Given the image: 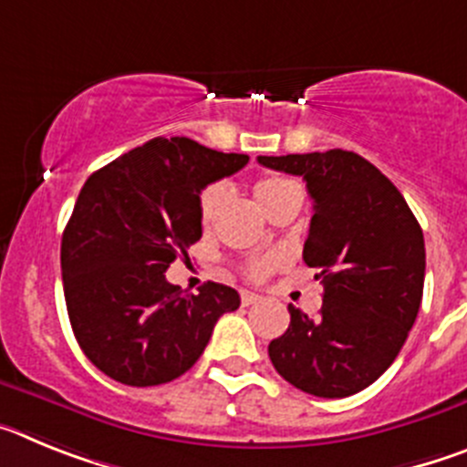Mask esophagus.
Instances as JSON below:
<instances>
[{
	"instance_id": "esophagus-1",
	"label": "esophagus",
	"mask_w": 467,
	"mask_h": 467,
	"mask_svg": "<svg viewBox=\"0 0 467 467\" xmlns=\"http://www.w3.org/2000/svg\"><path fill=\"white\" fill-rule=\"evenodd\" d=\"M262 296L254 295V292H241V304L243 306H253V304H259Z\"/></svg>"
}]
</instances>
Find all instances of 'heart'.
<instances>
[{
    "mask_svg": "<svg viewBox=\"0 0 467 467\" xmlns=\"http://www.w3.org/2000/svg\"><path fill=\"white\" fill-rule=\"evenodd\" d=\"M290 189H295V184L290 180H285V177H274V175H266V177H259L257 182H254L253 192L254 198L259 201L266 213L278 203V198H283V193H287ZM224 184L214 182L208 184V187L201 192L198 196V217H201V224H210L217 213V208L222 205L224 201ZM278 266V257H257L253 262H247V275L254 280H262L271 274V271Z\"/></svg>",
    "mask_w": 467,
    "mask_h": 467,
    "instance_id": "obj_1",
    "label": "heart"
}]
</instances>
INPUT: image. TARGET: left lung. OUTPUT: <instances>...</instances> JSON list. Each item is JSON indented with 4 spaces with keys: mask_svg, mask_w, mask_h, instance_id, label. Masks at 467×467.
I'll return each instance as SVG.
<instances>
[{
    "mask_svg": "<svg viewBox=\"0 0 467 467\" xmlns=\"http://www.w3.org/2000/svg\"><path fill=\"white\" fill-rule=\"evenodd\" d=\"M304 177L313 217L304 262L323 280L320 316L290 304V327L269 344L275 372L316 398L372 386L407 341L423 296L426 245L402 193L353 151L259 156Z\"/></svg>",
    "mask_w": 467,
    "mask_h": 467,
    "instance_id": "1",
    "label": "left lung"
}]
</instances>
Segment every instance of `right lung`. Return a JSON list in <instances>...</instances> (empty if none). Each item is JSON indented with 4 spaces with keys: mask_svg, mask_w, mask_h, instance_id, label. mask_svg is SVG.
Masks as SVG:
<instances>
[{
    "mask_svg": "<svg viewBox=\"0 0 467 467\" xmlns=\"http://www.w3.org/2000/svg\"><path fill=\"white\" fill-rule=\"evenodd\" d=\"M245 163L189 138H154L86 180L60 266L74 337L109 379L144 388L182 377L220 316L241 306L234 287L205 283L189 295L166 271L203 234L201 189Z\"/></svg>",
    "mask_w": 467,
    "mask_h": 467,
    "instance_id": "obj_1",
    "label": "right lung"
}]
</instances>
